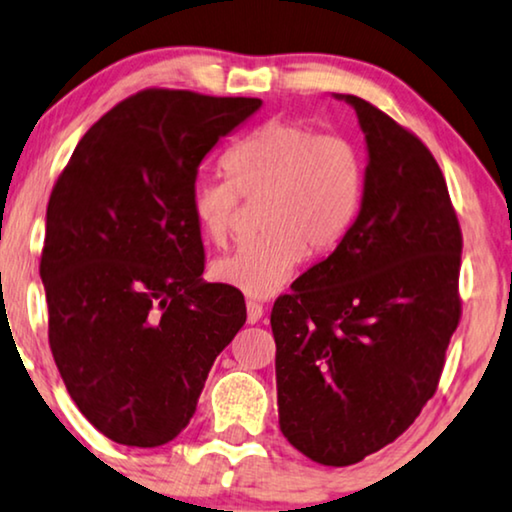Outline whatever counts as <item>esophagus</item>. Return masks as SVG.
I'll return each instance as SVG.
<instances>
[{"instance_id": "34e87169", "label": "esophagus", "mask_w": 512, "mask_h": 512, "mask_svg": "<svg viewBox=\"0 0 512 512\" xmlns=\"http://www.w3.org/2000/svg\"><path fill=\"white\" fill-rule=\"evenodd\" d=\"M245 309H248V323H260V318L264 316L262 304H257V302H252V299H248Z\"/></svg>"}]
</instances>
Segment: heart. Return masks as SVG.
I'll use <instances>...</instances> for the list:
<instances>
[{
  "label": "heart",
  "mask_w": 512,
  "mask_h": 512,
  "mask_svg": "<svg viewBox=\"0 0 512 512\" xmlns=\"http://www.w3.org/2000/svg\"><path fill=\"white\" fill-rule=\"evenodd\" d=\"M229 177H194L189 210L201 236L224 245L241 196L257 199L262 231L210 267L215 281L250 297H271L290 281L306 245L332 250L358 213L363 166L356 147L299 121L274 119L224 156Z\"/></svg>",
  "instance_id": "heart-1"
}]
</instances>
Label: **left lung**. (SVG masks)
<instances>
[{
	"mask_svg": "<svg viewBox=\"0 0 512 512\" xmlns=\"http://www.w3.org/2000/svg\"><path fill=\"white\" fill-rule=\"evenodd\" d=\"M367 166L337 248L276 299L278 424L323 466H351L403 435L438 388L461 316V229L417 135L358 95Z\"/></svg>",
	"mask_w": 512,
	"mask_h": 512,
	"instance_id": "8db88e82",
	"label": "left lung"
}]
</instances>
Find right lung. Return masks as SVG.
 <instances>
[{"instance_id":"right-lung-1","label":"right lung","mask_w":512,"mask_h":512,"mask_svg":"<svg viewBox=\"0 0 512 512\" xmlns=\"http://www.w3.org/2000/svg\"><path fill=\"white\" fill-rule=\"evenodd\" d=\"M260 107L147 88L88 128L53 187L39 264L53 360L79 412L119 445L173 440L245 323L241 292L201 278L189 185Z\"/></svg>"}]
</instances>
